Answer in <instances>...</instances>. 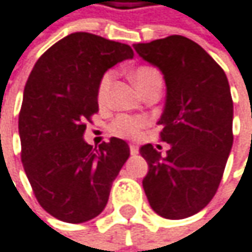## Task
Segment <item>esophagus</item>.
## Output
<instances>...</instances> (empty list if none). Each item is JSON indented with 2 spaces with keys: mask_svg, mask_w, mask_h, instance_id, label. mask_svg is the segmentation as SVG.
Returning a JSON list of instances; mask_svg holds the SVG:
<instances>
[{
  "mask_svg": "<svg viewBox=\"0 0 252 252\" xmlns=\"http://www.w3.org/2000/svg\"><path fill=\"white\" fill-rule=\"evenodd\" d=\"M129 150H130V154H138V147L135 144H130L129 145Z\"/></svg>",
  "mask_w": 252,
  "mask_h": 252,
  "instance_id": "obj_1",
  "label": "esophagus"
}]
</instances>
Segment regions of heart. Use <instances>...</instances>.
<instances>
[{
  "instance_id": "heart-1",
  "label": "heart",
  "mask_w": 252,
  "mask_h": 252,
  "mask_svg": "<svg viewBox=\"0 0 252 252\" xmlns=\"http://www.w3.org/2000/svg\"><path fill=\"white\" fill-rule=\"evenodd\" d=\"M132 80L136 84V87L144 93L147 89H150L154 83L157 81H162L160 72L157 71L153 66H138L132 71ZM114 78V71H107L99 83H98V90H96V96H98V102L104 104L107 101V95H108V90L110 86L113 83ZM147 126V120L144 117H133V116H119L113 123H111V132L123 136V138H138L141 135V130Z\"/></svg>"
}]
</instances>
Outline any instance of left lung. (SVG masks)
<instances>
[{"label": "left lung", "mask_w": 252, "mask_h": 252, "mask_svg": "<svg viewBox=\"0 0 252 252\" xmlns=\"http://www.w3.org/2000/svg\"><path fill=\"white\" fill-rule=\"evenodd\" d=\"M165 77L166 102L159 120L166 156L151 144L142 187L150 206L169 220L197 214L215 196L233 144V101L227 77L197 43L171 35L133 44Z\"/></svg>", "instance_id": "8db88e82"}]
</instances>
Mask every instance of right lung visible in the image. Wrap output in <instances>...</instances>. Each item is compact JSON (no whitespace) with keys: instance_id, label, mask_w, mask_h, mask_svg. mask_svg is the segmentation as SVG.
Here are the masks:
<instances>
[{"instance_id":"add662e5","label":"right lung","mask_w":252,"mask_h":252,"mask_svg":"<svg viewBox=\"0 0 252 252\" xmlns=\"http://www.w3.org/2000/svg\"><path fill=\"white\" fill-rule=\"evenodd\" d=\"M132 58L127 44L74 32L46 50L28 77L19 113L20 157L38 203L61 221L77 224L99 215L130 154L120 138L96 150L83 135L99 110L101 77Z\"/></svg>"}]
</instances>
